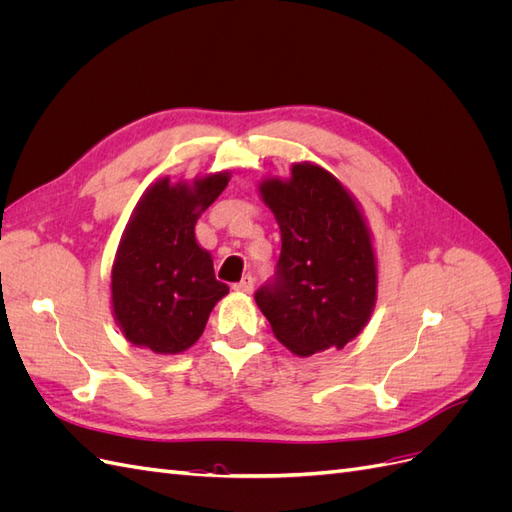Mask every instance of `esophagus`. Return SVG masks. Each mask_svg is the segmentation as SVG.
Masks as SVG:
<instances>
[{"label": "esophagus", "mask_w": 512, "mask_h": 512, "mask_svg": "<svg viewBox=\"0 0 512 512\" xmlns=\"http://www.w3.org/2000/svg\"><path fill=\"white\" fill-rule=\"evenodd\" d=\"M232 288H235L237 292H252L254 290V275H243V280L237 282Z\"/></svg>", "instance_id": "34e87169"}]
</instances>
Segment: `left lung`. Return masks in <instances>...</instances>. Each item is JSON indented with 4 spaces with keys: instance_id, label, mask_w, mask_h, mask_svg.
I'll list each match as a JSON object with an SVG mask.
<instances>
[{
    "instance_id": "1",
    "label": "left lung",
    "mask_w": 512,
    "mask_h": 512,
    "mask_svg": "<svg viewBox=\"0 0 512 512\" xmlns=\"http://www.w3.org/2000/svg\"><path fill=\"white\" fill-rule=\"evenodd\" d=\"M282 230V254L254 299L275 337L299 356L344 348L376 301V258L363 215L331 173L294 164L260 185Z\"/></svg>"
}]
</instances>
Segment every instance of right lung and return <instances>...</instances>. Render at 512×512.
I'll return each instance as SVG.
<instances>
[{
    "mask_svg": "<svg viewBox=\"0 0 512 512\" xmlns=\"http://www.w3.org/2000/svg\"><path fill=\"white\" fill-rule=\"evenodd\" d=\"M226 185V173L198 179L194 188L162 179L141 198L119 243L111 282L113 312L128 342L177 354L203 335L228 286L215 280L194 226Z\"/></svg>",
    "mask_w": 512,
    "mask_h": 512,
    "instance_id": "right-lung-1",
    "label": "right lung"
}]
</instances>
